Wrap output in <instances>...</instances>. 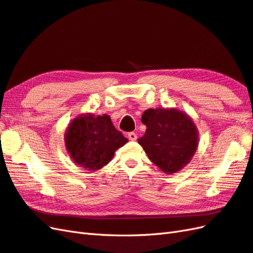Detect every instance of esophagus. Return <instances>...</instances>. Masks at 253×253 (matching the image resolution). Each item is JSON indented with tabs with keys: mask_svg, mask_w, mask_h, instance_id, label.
I'll return each mask as SVG.
<instances>
[{
	"mask_svg": "<svg viewBox=\"0 0 253 253\" xmlns=\"http://www.w3.org/2000/svg\"><path fill=\"white\" fill-rule=\"evenodd\" d=\"M128 138H129V140H131V141H136L137 140V133L136 132H129Z\"/></svg>",
	"mask_w": 253,
	"mask_h": 253,
	"instance_id": "obj_1",
	"label": "esophagus"
}]
</instances>
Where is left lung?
Listing matches in <instances>:
<instances>
[{
    "label": "left lung",
    "mask_w": 253,
    "mask_h": 253,
    "mask_svg": "<svg viewBox=\"0 0 253 253\" xmlns=\"http://www.w3.org/2000/svg\"><path fill=\"white\" fill-rule=\"evenodd\" d=\"M145 133L138 139L152 163L167 174L180 171L198 148V129L192 117L178 109L145 110Z\"/></svg>",
    "instance_id": "left-lung-1"
}]
</instances>
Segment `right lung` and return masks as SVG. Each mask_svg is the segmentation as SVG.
I'll return each mask as SVG.
<instances>
[{
    "label": "right lung",
    "instance_id": "add662e5",
    "mask_svg": "<svg viewBox=\"0 0 253 253\" xmlns=\"http://www.w3.org/2000/svg\"><path fill=\"white\" fill-rule=\"evenodd\" d=\"M127 142L128 139L117 130L107 114H80L71 121L64 133L70 157L76 165L89 171L108 165L115 151Z\"/></svg>",
    "mask_w": 253,
    "mask_h": 253
}]
</instances>
